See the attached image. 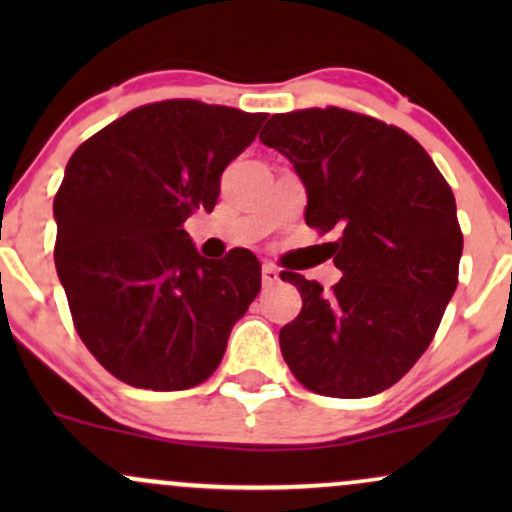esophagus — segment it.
Wrapping results in <instances>:
<instances>
[{"mask_svg": "<svg viewBox=\"0 0 512 512\" xmlns=\"http://www.w3.org/2000/svg\"><path fill=\"white\" fill-rule=\"evenodd\" d=\"M262 284L264 289H272V286L279 284V269L274 264H264L262 267Z\"/></svg>", "mask_w": 512, "mask_h": 512, "instance_id": "esophagus-1", "label": "esophagus"}]
</instances>
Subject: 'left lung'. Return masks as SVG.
<instances>
[{"instance_id":"8db88e82","label":"left lung","mask_w":512,"mask_h":512,"mask_svg":"<svg viewBox=\"0 0 512 512\" xmlns=\"http://www.w3.org/2000/svg\"><path fill=\"white\" fill-rule=\"evenodd\" d=\"M260 142L301 178L305 223L342 279L330 291L281 272L303 308L281 327L284 361L317 395H378L409 373L431 344L462 257L450 185L424 146L375 117L342 108L272 115Z\"/></svg>"}]
</instances>
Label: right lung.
Here are the masks:
<instances>
[{
	"label": "right lung",
	"mask_w": 512,
	"mask_h": 512,
	"mask_svg": "<svg viewBox=\"0 0 512 512\" xmlns=\"http://www.w3.org/2000/svg\"><path fill=\"white\" fill-rule=\"evenodd\" d=\"M264 120L226 105L151 103L69 158L52 204L57 276L81 342L122 383L158 392L204 383L260 293L250 250L207 260L182 223L214 209L221 173Z\"/></svg>",
	"instance_id": "right-lung-1"
}]
</instances>
